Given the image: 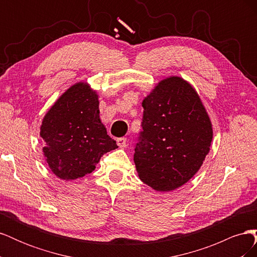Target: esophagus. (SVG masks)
Wrapping results in <instances>:
<instances>
[{
  "label": "esophagus",
  "mask_w": 257,
  "mask_h": 257,
  "mask_svg": "<svg viewBox=\"0 0 257 257\" xmlns=\"http://www.w3.org/2000/svg\"><path fill=\"white\" fill-rule=\"evenodd\" d=\"M116 144H118V146L120 148H124L126 146V138L125 137H120L116 139Z\"/></svg>",
  "instance_id": "34e87169"
}]
</instances>
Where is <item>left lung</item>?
Listing matches in <instances>:
<instances>
[{"mask_svg":"<svg viewBox=\"0 0 257 257\" xmlns=\"http://www.w3.org/2000/svg\"><path fill=\"white\" fill-rule=\"evenodd\" d=\"M134 162L141 180L155 191H173L195 175L212 142L201 100L180 77L162 80L143 102Z\"/></svg>","mask_w":257,"mask_h":257,"instance_id":"left-lung-1","label":"left lung"}]
</instances>
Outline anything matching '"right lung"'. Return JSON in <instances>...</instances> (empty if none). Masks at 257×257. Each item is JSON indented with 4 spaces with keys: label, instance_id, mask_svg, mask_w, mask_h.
I'll use <instances>...</instances> for the list:
<instances>
[{
    "label": "right lung",
    "instance_id": "add662e5",
    "mask_svg": "<svg viewBox=\"0 0 257 257\" xmlns=\"http://www.w3.org/2000/svg\"><path fill=\"white\" fill-rule=\"evenodd\" d=\"M41 137L50 169L63 180L92 173L105 153L118 148L100 122L97 94L83 82L69 88L46 113Z\"/></svg>",
    "mask_w": 257,
    "mask_h": 257
}]
</instances>
